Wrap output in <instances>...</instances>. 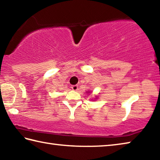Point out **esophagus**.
Wrapping results in <instances>:
<instances>
[{
    "instance_id": "obj_1",
    "label": "esophagus",
    "mask_w": 160,
    "mask_h": 160,
    "mask_svg": "<svg viewBox=\"0 0 160 160\" xmlns=\"http://www.w3.org/2000/svg\"><path fill=\"white\" fill-rule=\"evenodd\" d=\"M71 88H72V90L76 91V90H78V85H72L71 87Z\"/></svg>"
}]
</instances>
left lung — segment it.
<instances>
[{"mask_svg":"<svg viewBox=\"0 0 160 160\" xmlns=\"http://www.w3.org/2000/svg\"><path fill=\"white\" fill-rule=\"evenodd\" d=\"M86 93H91V91H88V92H86ZM97 99V97H95V99Z\"/></svg>","mask_w":160,"mask_h":160,"instance_id":"obj_1","label":"left lung"}]
</instances>
